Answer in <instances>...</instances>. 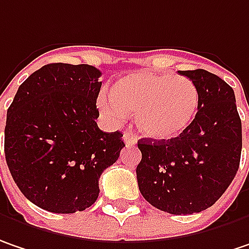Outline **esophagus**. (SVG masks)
Segmentation results:
<instances>
[{
    "label": "esophagus",
    "instance_id": "obj_1",
    "mask_svg": "<svg viewBox=\"0 0 249 249\" xmlns=\"http://www.w3.org/2000/svg\"><path fill=\"white\" fill-rule=\"evenodd\" d=\"M124 142L126 146H134L137 143V138L132 134H124Z\"/></svg>",
    "mask_w": 249,
    "mask_h": 249
}]
</instances>
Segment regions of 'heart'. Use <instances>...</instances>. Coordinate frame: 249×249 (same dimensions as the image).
Segmentation results:
<instances>
[{
	"label": "heart",
	"instance_id": "b5f03b06",
	"mask_svg": "<svg viewBox=\"0 0 249 249\" xmlns=\"http://www.w3.org/2000/svg\"><path fill=\"white\" fill-rule=\"evenodd\" d=\"M200 93L195 81L169 73L134 71L101 91L97 107L112 124L135 112L139 131L148 138L169 141L186 132L196 120Z\"/></svg>",
	"mask_w": 249,
	"mask_h": 249
}]
</instances>
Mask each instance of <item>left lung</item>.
Here are the masks:
<instances>
[{
  "mask_svg": "<svg viewBox=\"0 0 249 249\" xmlns=\"http://www.w3.org/2000/svg\"><path fill=\"white\" fill-rule=\"evenodd\" d=\"M200 93L196 120L180 137L142 138L137 166L141 195L170 214L200 213L223 196L240 166L241 120L234 90L207 70H184Z\"/></svg>",
  "mask_w": 249,
  "mask_h": 249,
  "instance_id": "8db88e82",
  "label": "left lung"
}]
</instances>
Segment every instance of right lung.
I'll return each instance as SVG.
<instances>
[{
	"label": "right lung",
	"instance_id": "1",
	"mask_svg": "<svg viewBox=\"0 0 249 249\" xmlns=\"http://www.w3.org/2000/svg\"><path fill=\"white\" fill-rule=\"evenodd\" d=\"M100 76L90 65H46L19 86L8 108V168L23 196L43 210L90 207L101 173L125 146L120 131L103 132L95 123Z\"/></svg>",
	"mask_w": 249,
	"mask_h": 249
}]
</instances>
